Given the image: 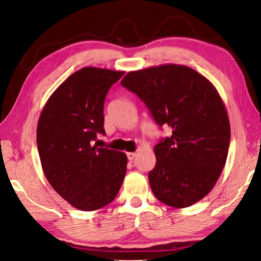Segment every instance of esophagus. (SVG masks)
Instances as JSON below:
<instances>
[{"instance_id": "1", "label": "esophagus", "mask_w": 261, "mask_h": 261, "mask_svg": "<svg viewBox=\"0 0 261 261\" xmlns=\"http://www.w3.org/2000/svg\"><path fill=\"white\" fill-rule=\"evenodd\" d=\"M136 155H137V153H134V152L126 153V156H127V159H129V160H130V161H132V160H134V159L136 158Z\"/></svg>"}]
</instances>
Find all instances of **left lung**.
I'll list each match as a JSON object with an SVG mask.
<instances>
[{"mask_svg":"<svg viewBox=\"0 0 261 261\" xmlns=\"http://www.w3.org/2000/svg\"><path fill=\"white\" fill-rule=\"evenodd\" d=\"M121 84L139 96L159 126L173 129L154 146L156 163L148 173L154 196L176 208L196 204L219 179L230 144L228 114L216 88L177 64L131 71Z\"/></svg>","mask_w":261,"mask_h":261,"instance_id":"obj_1","label":"left lung"}]
</instances>
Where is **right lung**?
<instances>
[{
    "mask_svg": "<svg viewBox=\"0 0 261 261\" xmlns=\"http://www.w3.org/2000/svg\"><path fill=\"white\" fill-rule=\"evenodd\" d=\"M123 74L91 67L78 70L56 88L39 118L43 173L53 189L81 211L110 204L124 179L125 154L93 145L98 134H106V95Z\"/></svg>",
    "mask_w": 261,
    "mask_h": 261,
    "instance_id": "right-lung-1",
    "label": "right lung"
}]
</instances>
